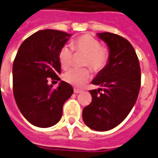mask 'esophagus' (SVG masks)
Segmentation results:
<instances>
[{
	"instance_id": "esophagus-1",
	"label": "esophagus",
	"mask_w": 158,
	"mask_h": 158,
	"mask_svg": "<svg viewBox=\"0 0 158 158\" xmlns=\"http://www.w3.org/2000/svg\"><path fill=\"white\" fill-rule=\"evenodd\" d=\"M82 92V90H79V89H74V93H76V94H78V93H81Z\"/></svg>"
}]
</instances>
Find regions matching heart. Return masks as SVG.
Instances as JSON below:
<instances>
[{
	"mask_svg": "<svg viewBox=\"0 0 158 158\" xmlns=\"http://www.w3.org/2000/svg\"><path fill=\"white\" fill-rule=\"evenodd\" d=\"M71 48L63 46L58 52V61L62 68L68 69L73 62V51L85 54L82 65L87 66L91 70L99 73L108 64L110 50L101 46V43L90 35H82L75 38L71 42ZM90 77V72L88 68H73L63 75V80L68 84L81 87Z\"/></svg>",
	"mask_w": 158,
	"mask_h": 158,
	"instance_id": "1",
	"label": "heart"
}]
</instances>
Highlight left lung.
I'll return each mask as SVG.
<instances>
[{
  "instance_id": "obj_1",
  "label": "left lung",
  "mask_w": 158,
  "mask_h": 158,
  "mask_svg": "<svg viewBox=\"0 0 158 158\" xmlns=\"http://www.w3.org/2000/svg\"><path fill=\"white\" fill-rule=\"evenodd\" d=\"M98 37L110 48L108 64L92 81L101 88L90 90L92 101L83 109L86 125L107 131L118 125L136 103L141 86V69L132 44L120 35L105 32Z\"/></svg>"
}]
</instances>
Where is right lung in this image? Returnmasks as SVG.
I'll use <instances>...</instances> for the list:
<instances>
[{
  "label": "right lung",
  "instance_id": "obj_1",
  "mask_svg": "<svg viewBox=\"0 0 158 158\" xmlns=\"http://www.w3.org/2000/svg\"><path fill=\"white\" fill-rule=\"evenodd\" d=\"M71 35L44 29L33 34L20 45L13 62V93L19 111L33 125L48 128L61 119L62 106L73 93L63 81L56 89L48 77L60 80L58 52Z\"/></svg>",
  "mask_w": 158,
  "mask_h": 158
}]
</instances>
